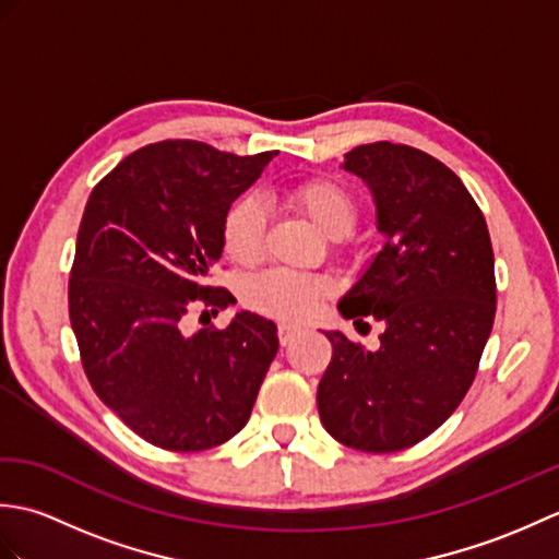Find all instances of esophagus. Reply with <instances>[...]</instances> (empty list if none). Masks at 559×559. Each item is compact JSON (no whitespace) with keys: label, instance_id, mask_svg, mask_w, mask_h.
Segmentation results:
<instances>
[{"label":"esophagus","instance_id":"34e87169","mask_svg":"<svg viewBox=\"0 0 559 559\" xmlns=\"http://www.w3.org/2000/svg\"><path fill=\"white\" fill-rule=\"evenodd\" d=\"M300 336V329L293 324H278V341L281 346H290V343Z\"/></svg>","mask_w":559,"mask_h":559}]
</instances>
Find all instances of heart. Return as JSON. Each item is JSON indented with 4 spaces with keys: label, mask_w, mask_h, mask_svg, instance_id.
Wrapping results in <instances>:
<instances>
[{
    "label": "heart",
    "mask_w": 559,
    "mask_h": 559,
    "mask_svg": "<svg viewBox=\"0 0 559 559\" xmlns=\"http://www.w3.org/2000/svg\"><path fill=\"white\" fill-rule=\"evenodd\" d=\"M290 204L305 213L314 228L329 240L348 235L358 221V201L346 187L326 177H314L290 187ZM266 216L254 199H240L223 218V249L237 264H254L264 254ZM324 295V281L288 269H269L249 278L242 288L245 302L252 310L300 322L307 319Z\"/></svg>",
    "instance_id": "heart-1"
}]
</instances>
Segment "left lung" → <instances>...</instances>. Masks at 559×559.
Returning a JSON list of instances; mask_svg holds the SVG:
<instances>
[{
    "mask_svg": "<svg viewBox=\"0 0 559 559\" xmlns=\"http://www.w3.org/2000/svg\"><path fill=\"white\" fill-rule=\"evenodd\" d=\"M343 170L370 187L384 247L338 312L355 329L377 319L384 331L377 350L324 331L334 355L317 406L341 444L389 454L432 435L476 379L497 310L495 254L468 189L425 151L362 144Z\"/></svg>",
    "mask_w": 559,
    "mask_h": 559,
    "instance_id": "1",
    "label": "left lung"
}]
</instances>
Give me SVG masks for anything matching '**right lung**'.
<instances>
[{"label":"right lung","instance_id":"right-lung-1","mask_svg":"<svg viewBox=\"0 0 559 559\" xmlns=\"http://www.w3.org/2000/svg\"><path fill=\"white\" fill-rule=\"evenodd\" d=\"M273 151L235 156L158 141L93 187L69 276V319L98 399L153 447L204 451L242 430L276 358V324L254 312L189 334V314L235 298L209 283L223 218Z\"/></svg>","mask_w":559,"mask_h":559}]
</instances>
